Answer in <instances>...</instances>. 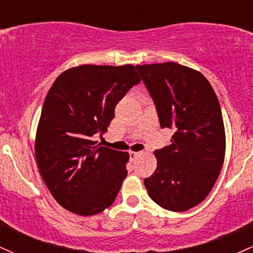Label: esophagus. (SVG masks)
I'll use <instances>...</instances> for the list:
<instances>
[{"instance_id":"obj_1","label":"esophagus","mask_w":253,"mask_h":253,"mask_svg":"<svg viewBox=\"0 0 253 253\" xmlns=\"http://www.w3.org/2000/svg\"><path fill=\"white\" fill-rule=\"evenodd\" d=\"M141 152H133V151H130L129 152V158H130V161H134V159L136 158V157H138L139 155H140Z\"/></svg>"}]
</instances>
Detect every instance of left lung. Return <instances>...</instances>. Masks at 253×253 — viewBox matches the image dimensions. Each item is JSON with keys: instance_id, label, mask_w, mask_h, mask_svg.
<instances>
[{"instance_id": "8db88e82", "label": "left lung", "mask_w": 253, "mask_h": 253, "mask_svg": "<svg viewBox=\"0 0 253 253\" xmlns=\"http://www.w3.org/2000/svg\"><path fill=\"white\" fill-rule=\"evenodd\" d=\"M171 144L155 151L157 169L144 179L149 196L171 211L195 207L213 188L225 158L221 108L207 78L177 63L136 65Z\"/></svg>"}]
</instances>
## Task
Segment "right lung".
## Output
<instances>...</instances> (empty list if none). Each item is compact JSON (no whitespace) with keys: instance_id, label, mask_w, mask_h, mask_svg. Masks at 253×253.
Returning a JSON list of instances; mask_svg holds the SVG:
<instances>
[{"instance_id":"right-lung-1","label":"right lung","mask_w":253,"mask_h":253,"mask_svg":"<svg viewBox=\"0 0 253 253\" xmlns=\"http://www.w3.org/2000/svg\"><path fill=\"white\" fill-rule=\"evenodd\" d=\"M140 77L133 65H81L57 77L43 102L36 157L46 187L65 210L95 215L115 201L128 153L98 146L115 106Z\"/></svg>"}]
</instances>
